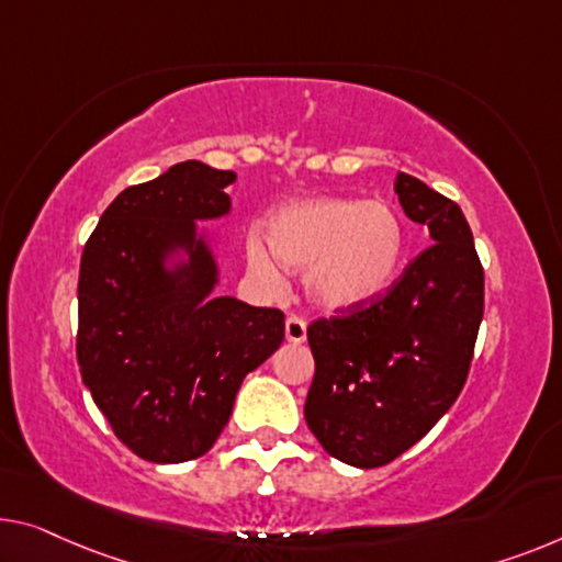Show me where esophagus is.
<instances>
[{"mask_svg":"<svg viewBox=\"0 0 562 562\" xmlns=\"http://www.w3.org/2000/svg\"><path fill=\"white\" fill-rule=\"evenodd\" d=\"M305 338H307L305 321H300L297 315H290L288 321H284V340L300 346V342H305Z\"/></svg>","mask_w":562,"mask_h":562,"instance_id":"34e87169","label":"esophagus"}]
</instances>
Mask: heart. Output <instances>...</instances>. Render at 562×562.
<instances>
[{
  "label": "heart",
  "mask_w": 562,
  "mask_h": 562,
  "mask_svg": "<svg viewBox=\"0 0 562 562\" xmlns=\"http://www.w3.org/2000/svg\"><path fill=\"white\" fill-rule=\"evenodd\" d=\"M267 240L249 234L247 262L282 288L284 270L305 272V295L330 315L353 313L386 295L406 257V227L383 201L317 196L292 201L267 222Z\"/></svg>",
  "instance_id": "heart-1"
}]
</instances>
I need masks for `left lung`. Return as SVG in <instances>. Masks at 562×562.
Here are the masks:
<instances>
[{"mask_svg":"<svg viewBox=\"0 0 562 562\" xmlns=\"http://www.w3.org/2000/svg\"><path fill=\"white\" fill-rule=\"evenodd\" d=\"M429 229L386 295L307 328L315 379L305 422L330 457L373 469L431 431L462 391L484 310V272L462 209L408 173L393 181Z\"/></svg>","mask_w":562,"mask_h":562,"instance_id":"1","label":"left lung"}]
</instances>
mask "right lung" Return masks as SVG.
<instances>
[{
    "instance_id": "add662e5",
    "label": "right lung",
    "mask_w": 562,
    "mask_h": 562,
    "mask_svg": "<svg viewBox=\"0 0 562 562\" xmlns=\"http://www.w3.org/2000/svg\"><path fill=\"white\" fill-rule=\"evenodd\" d=\"M237 181L183 161L113 199L90 234L78 282V363L90 396L133 454L179 464L206 454L234 398L284 338L278 307L214 295L212 232Z\"/></svg>"
}]
</instances>
